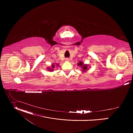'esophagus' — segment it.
I'll list each match as a JSON object with an SVG mask.
<instances>
[{
  "label": "esophagus",
  "mask_w": 133,
  "mask_h": 133,
  "mask_svg": "<svg viewBox=\"0 0 133 133\" xmlns=\"http://www.w3.org/2000/svg\"><path fill=\"white\" fill-rule=\"evenodd\" d=\"M69 60H70V59H69V58H66V61H67V62H69Z\"/></svg>",
  "instance_id": "obj_1"
}]
</instances>
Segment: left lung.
I'll return each instance as SVG.
<instances>
[{"label": "left lung", "mask_w": 133, "mask_h": 133, "mask_svg": "<svg viewBox=\"0 0 133 133\" xmlns=\"http://www.w3.org/2000/svg\"><path fill=\"white\" fill-rule=\"evenodd\" d=\"M77 65L80 66L81 67H82V69L83 70V72H85L87 71V70L88 69V65L87 64H84V63H83L82 62H80L77 64Z\"/></svg>", "instance_id": "8db88e82"}]
</instances>
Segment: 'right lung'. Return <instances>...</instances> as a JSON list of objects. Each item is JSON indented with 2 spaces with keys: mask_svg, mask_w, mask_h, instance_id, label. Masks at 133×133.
I'll use <instances>...</instances> for the list:
<instances>
[{
  "mask_svg": "<svg viewBox=\"0 0 133 133\" xmlns=\"http://www.w3.org/2000/svg\"><path fill=\"white\" fill-rule=\"evenodd\" d=\"M55 64H52V65H51V68H49V67H48V68H47V69H48V70H49V71H52L53 70H54V68L55 67ZM57 66V67H58V66H59V65H58V64H57L56 65Z\"/></svg>",
  "mask_w": 133,
  "mask_h": 133,
  "instance_id": "obj_1",
  "label": "right lung"
}]
</instances>
